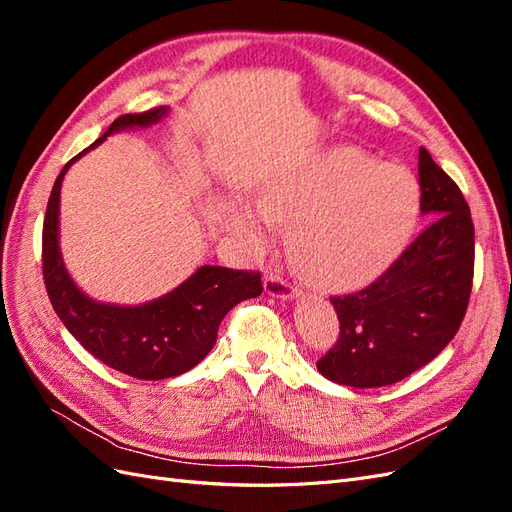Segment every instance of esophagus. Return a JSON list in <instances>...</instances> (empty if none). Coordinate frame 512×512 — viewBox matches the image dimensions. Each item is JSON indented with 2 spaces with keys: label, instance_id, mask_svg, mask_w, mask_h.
<instances>
[{
  "label": "esophagus",
  "instance_id": "esophagus-1",
  "mask_svg": "<svg viewBox=\"0 0 512 512\" xmlns=\"http://www.w3.org/2000/svg\"><path fill=\"white\" fill-rule=\"evenodd\" d=\"M265 292L273 299H294L297 297V288L290 286L284 277L280 275H269L265 280Z\"/></svg>",
  "mask_w": 512,
  "mask_h": 512
}]
</instances>
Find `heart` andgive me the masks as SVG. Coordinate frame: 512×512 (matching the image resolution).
Listing matches in <instances>:
<instances>
[{
    "mask_svg": "<svg viewBox=\"0 0 512 512\" xmlns=\"http://www.w3.org/2000/svg\"><path fill=\"white\" fill-rule=\"evenodd\" d=\"M418 215V185L406 168L380 166L354 147H331L275 175L256 209L235 196L226 222L252 250L288 224L294 265L327 288H356L393 265Z\"/></svg>",
    "mask_w": 512,
    "mask_h": 512,
    "instance_id": "heart-1",
    "label": "heart"
}]
</instances>
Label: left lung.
Returning <instances> with one entry per match:
<instances>
[{
	"instance_id": "obj_1",
	"label": "left lung",
	"mask_w": 512,
	"mask_h": 512,
	"mask_svg": "<svg viewBox=\"0 0 512 512\" xmlns=\"http://www.w3.org/2000/svg\"><path fill=\"white\" fill-rule=\"evenodd\" d=\"M418 185L431 224L374 284L331 297L339 339L316 363L331 382L376 389L404 380L436 359L466 316L474 275L470 207L425 147Z\"/></svg>"
}]
</instances>
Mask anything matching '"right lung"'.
<instances>
[{"label":"right lung","instance_id":"add662e5","mask_svg":"<svg viewBox=\"0 0 512 512\" xmlns=\"http://www.w3.org/2000/svg\"><path fill=\"white\" fill-rule=\"evenodd\" d=\"M166 115L168 106L121 115L96 143L74 156L55 179L42 228L44 284L59 320L96 359L138 380L175 378L196 367L215 346L230 309L262 292L260 273L205 265L158 299L115 305L87 297L70 277L59 247V196L68 168L113 132L149 128Z\"/></svg>","mask_w":512,"mask_h":512}]
</instances>
